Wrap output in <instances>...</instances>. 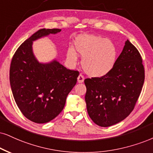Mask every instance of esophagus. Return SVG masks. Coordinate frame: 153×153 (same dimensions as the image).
<instances>
[{"instance_id":"1","label":"esophagus","mask_w":153,"mask_h":153,"mask_svg":"<svg viewBox=\"0 0 153 153\" xmlns=\"http://www.w3.org/2000/svg\"><path fill=\"white\" fill-rule=\"evenodd\" d=\"M84 76H83L82 74L79 75L78 78H77V81H78V82L79 83H82V82H84Z\"/></svg>"}]
</instances>
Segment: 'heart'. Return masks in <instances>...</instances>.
Wrapping results in <instances>:
<instances>
[{
    "label": "heart",
    "mask_w": 153,
    "mask_h": 153,
    "mask_svg": "<svg viewBox=\"0 0 153 153\" xmlns=\"http://www.w3.org/2000/svg\"><path fill=\"white\" fill-rule=\"evenodd\" d=\"M74 46L83 56L82 68L88 76H105L116 64L117 48L111 39L94 35H82L75 39ZM67 56L71 62L76 63L77 55L73 48L68 49Z\"/></svg>",
    "instance_id": "1"
}]
</instances>
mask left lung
Returning <instances> with one entry per match:
<instances>
[{"mask_svg":"<svg viewBox=\"0 0 153 153\" xmlns=\"http://www.w3.org/2000/svg\"><path fill=\"white\" fill-rule=\"evenodd\" d=\"M144 80L140 52L127 39L110 72L84 80L86 108L91 119L101 127H108L125 119L134 109Z\"/></svg>","mask_w":153,"mask_h":153,"instance_id":"obj_1","label":"left lung"}]
</instances>
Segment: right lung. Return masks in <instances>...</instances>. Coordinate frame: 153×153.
<instances>
[{
  "instance_id": "add662e5",
  "label": "right lung",
  "mask_w": 153,
  "mask_h": 153,
  "mask_svg": "<svg viewBox=\"0 0 153 153\" xmlns=\"http://www.w3.org/2000/svg\"><path fill=\"white\" fill-rule=\"evenodd\" d=\"M60 31L56 28L39 30L22 43L11 61L10 82L13 97L22 114L37 123L50 121L62 112L79 74L56 60L39 63L34 55L33 41Z\"/></svg>"
}]
</instances>
